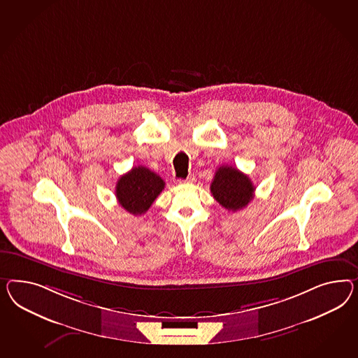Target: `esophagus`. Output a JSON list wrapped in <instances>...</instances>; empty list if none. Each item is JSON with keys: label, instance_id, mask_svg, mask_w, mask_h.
Returning a JSON list of instances; mask_svg holds the SVG:
<instances>
[{"label": "esophagus", "instance_id": "34e87169", "mask_svg": "<svg viewBox=\"0 0 358 358\" xmlns=\"http://www.w3.org/2000/svg\"><path fill=\"white\" fill-rule=\"evenodd\" d=\"M194 181H195V177H194V174H190L186 180L180 181V182H182V184H193Z\"/></svg>", "mask_w": 358, "mask_h": 358}]
</instances>
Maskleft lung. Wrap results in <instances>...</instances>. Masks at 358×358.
Masks as SVG:
<instances>
[{
    "label": "left lung",
    "instance_id": "left-lung-1",
    "mask_svg": "<svg viewBox=\"0 0 358 358\" xmlns=\"http://www.w3.org/2000/svg\"><path fill=\"white\" fill-rule=\"evenodd\" d=\"M210 189L216 202L233 213L250 203L255 192L249 176L229 165H222L215 172Z\"/></svg>",
    "mask_w": 358,
    "mask_h": 358
}]
</instances>
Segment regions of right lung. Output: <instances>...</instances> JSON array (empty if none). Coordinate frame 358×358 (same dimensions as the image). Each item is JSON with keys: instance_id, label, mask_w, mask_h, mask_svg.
<instances>
[{"instance_id": "add662e5", "label": "right lung", "mask_w": 358, "mask_h": 358, "mask_svg": "<svg viewBox=\"0 0 358 358\" xmlns=\"http://www.w3.org/2000/svg\"><path fill=\"white\" fill-rule=\"evenodd\" d=\"M164 186L160 176L142 165L134 166L117 181V201L127 213L142 215L154 203Z\"/></svg>"}]
</instances>
